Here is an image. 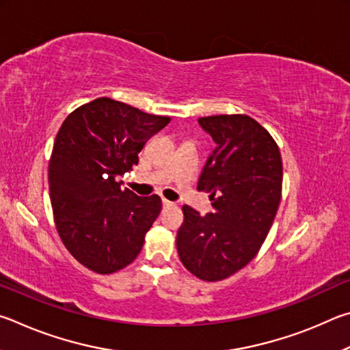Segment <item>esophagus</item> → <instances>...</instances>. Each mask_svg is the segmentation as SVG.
I'll use <instances>...</instances> for the list:
<instances>
[{"label": "esophagus", "instance_id": "obj_1", "mask_svg": "<svg viewBox=\"0 0 350 350\" xmlns=\"http://www.w3.org/2000/svg\"><path fill=\"white\" fill-rule=\"evenodd\" d=\"M172 206H174V203H170L169 200H164L163 198V207H172Z\"/></svg>", "mask_w": 350, "mask_h": 350}]
</instances>
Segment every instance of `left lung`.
Returning a JSON list of instances; mask_svg holds the SVG:
<instances>
[{"label": "left lung", "instance_id": "obj_1", "mask_svg": "<svg viewBox=\"0 0 350 350\" xmlns=\"http://www.w3.org/2000/svg\"><path fill=\"white\" fill-rule=\"evenodd\" d=\"M217 147L207 158L198 191L211 193L213 212L183 206L176 234L180 260L203 281H221L258 254L277 215L283 163L275 139L247 115L198 120Z\"/></svg>", "mask_w": 350, "mask_h": 350}]
</instances>
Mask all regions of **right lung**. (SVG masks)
I'll return each instance as SVG.
<instances>
[{
	"instance_id": "right-lung-1",
	"label": "right lung",
	"mask_w": 350,
	"mask_h": 350,
	"mask_svg": "<svg viewBox=\"0 0 350 350\" xmlns=\"http://www.w3.org/2000/svg\"><path fill=\"white\" fill-rule=\"evenodd\" d=\"M169 121L103 96L61 124L49 161L55 226L70 255L90 271L118 272L143 249L161 198L138 197L116 180L138 164L147 139Z\"/></svg>"
}]
</instances>
